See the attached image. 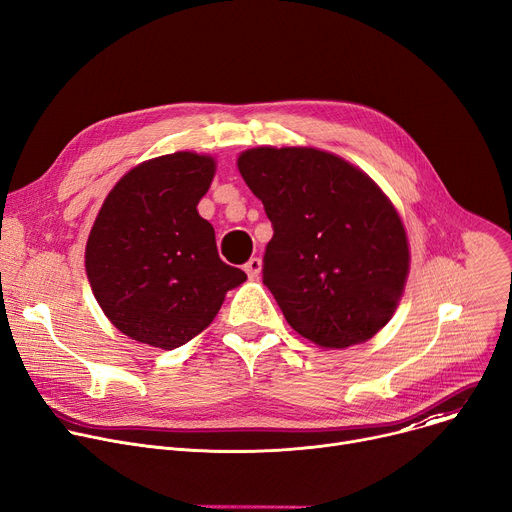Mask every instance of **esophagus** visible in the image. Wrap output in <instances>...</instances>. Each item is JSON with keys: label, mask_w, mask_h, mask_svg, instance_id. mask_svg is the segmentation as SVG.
I'll list each match as a JSON object with an SVG mask.
<instances>
[{"label": "esophagus", "mask_w": 512, "mask_h": 512, "mask_svg": "<svg viewBox=\"0 0 512 512\" xmlns=\"http://www.w3.org/2000/svg\"><path fill=\"white\" fill-rule=\"evenodd\" d=\"M245 271L249 278H257L261 274V259L259 257H251L247 263H245Z\"/></svg>", "instance_id": "1"}]
</instances>
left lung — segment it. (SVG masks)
<instances>
[{
	"mask_svg": "<svg viewBox=\"0 0 512 512\" xmlns=\"http://www.w3.org/2000/svg\"><path fill=\"white\" fill-rule=\"evenodd\" d=\"M238 170L274 226L263 284L321 348L370 339L393 317L410 249L389 197L360 168L315 148H253Z\"/></svg>",
	"mask_w": 512,
	"mask_h": 512,
	"instance_id": "8db88e82",
	"label": "left lung"
}]
</instances>
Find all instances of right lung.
Here are the masks:
<instances>
[{
  "mask_svg": "<svg viewBox=\"0 0 512 512\" xmlns=\"http://www.w3.org/2000/svg\"><path fill=\"white\" fill-rule=\"evenodd\" d=\"M214 173V158L195 152L152 158L111 189L94 220L86 243L94 298L135 342L187 344L247 280L220 259L212 224L197 214Z\"/></svg>",
  "mask_w": 512,
  "mask_h": 512,
  "instance_id": "right-lung-1",
  "label": "right lung"
}]
</instances>
